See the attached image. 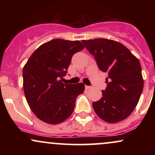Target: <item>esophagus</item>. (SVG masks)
<instances>
[{"label": "esophagus", "mask_w": 155, "mask_h": 155, "mask_svg": "<svg viewBox=\"0 0 155 155\" xmlns=\"http://www.w3.org/2000/svg\"><path fill=\"white\" fill-rule=\"evenodd\" d=\"M91 88V87L90 86H87V85H86V86H85V89H86V90H89V89H90Z\"/></svg>", "instance_id": "obj_1"}]
</instances>
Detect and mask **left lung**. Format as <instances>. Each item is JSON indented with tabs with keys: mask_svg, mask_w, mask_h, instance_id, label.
Wrapping results in <instances>:
<instances>
[{
	"mask_svg": "<svg viewBox=\"0 0 155 155\" xmlns=\"http://www.w3.org/2000/svg\"><path fill=\"white\" fill-rule=\"evenodd\" d=\"M81 41L94 56L99 69L108 74L103 97L92 104L95 113L109 123L124 120L135 109L143 91L139 60L115 41L96 38Z\"/></svg>",
	"mask_w": 155,
	"mask_h": 155,
	"instance_id": "1",
	"label": "left lung"
}]
</instances>
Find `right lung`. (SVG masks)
Segmentation results:
<instances>
[{"instance_id":"add662e5","label":"right lung","mask_w":155,"mask_h":155,"mask_svg":"<svg viewBox=\"0 0 155 155\" xmlns=\"http://www.w3.org/2000/svg\"><path fill=\"white\" fill-rule=\"evenodd\" d=\"M84 46L79 41L54 39L42 44L23 68V88L27 102L39 120L55 124L71 115L84 84H64L71 58Z\"/></svg>"}]
</instances>
